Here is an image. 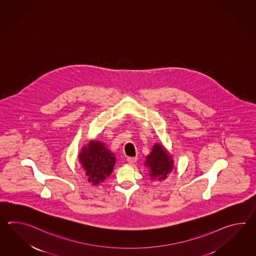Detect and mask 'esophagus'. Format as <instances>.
<instances>
[{
    "instance_id": "1",
    "label": "esophagus",
    "mask_w": 256,
    "mask_h": 256,
    "mask_svg": "<svg viewBox=\"0 0 256 256\" xmlns=\"http://www.w3.org/2000/svg\"><path fill=\"white\" fill-rule=\"evenodd\" d=\"M137 161V158L134 156H128L127 158V162L129 164H134Z\"/></svg>"
}]
</instances>
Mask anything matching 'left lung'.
<instances>
[{
	"instance_id": "obj_1",
	"label": "left lung",
	"mask_w": 256,
	"mask_h": 256,
	"mask_svg": "<svg viewBox=\"0 0 256 256\" xmlns=\"http://www.w3.org/2000/svg\"><path fill=\"white\" fill-rule=\"evenodd\" d=\"M173 160L162 144H154L152 152L147 156L146 166L151 169V176L158 180H164L173 169Z\"/></svg>"
}]
</instances>
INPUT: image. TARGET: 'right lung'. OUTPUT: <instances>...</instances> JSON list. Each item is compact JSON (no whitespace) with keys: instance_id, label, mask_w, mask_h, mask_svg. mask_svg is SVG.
<instances>
[{"instance_id":"add662e5","label":"right lung","mask_w":256,"mask_h":256,"mask_svg":"<svg viewBox=\"0 0 256 256\" xmlns=\"http://www.w3.org/2000/svg\"><path fill=\"white\" fill-rule=\"evenodd\" d=\"M80 161L86 172L88 182L96 186L112 172L116 158L102 142L93 141L82 148Z\"/></svg>"}]
</instances>
